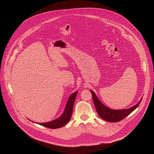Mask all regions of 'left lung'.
Wrapping results in <instances>:
<instances>
[{
  "mask_svg": "<svg viewBox=\"0 0 154 154\" xmlns=\"http://www.w3.org/2000/svg\"><path fill=\"white\" fill-rule=\"evenodd\" d=\"M90 91L91 92L94 104L98 114L101 118L109 122H117L125 119L139 106V103L142 101L141 98V100L139 101L137 104H136V105L128 109L112 110L105 106L98 100L95 94L91 90Z\"/></svg>",
  "mask_w": 154,
  "mask_h": 154,
  "instance_id": "8db88e82",
  "label": "left lung"
}]
</instances>
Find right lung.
Segmentation results:
<instances>
[{"label":"right lung","mask_w":154,"mask_h":154,"mask_svg":"<svg viewBox=\"0 0 154 154\" xmlns=\"http://www.w3.org/2000/svg\"><path fill=\"white\" fill-rule=\"evenodd\" d=\"M78 92V91H76L70 95L67 100L65 110L59 118H57V119H55L49 122L38 123V124L43 126L50 128V129H58L64 126L68 123V122L70 120L71 118L72 111H73V104H74Z\"/></svg>","instance_id":"add662e5"}]
</instances>
